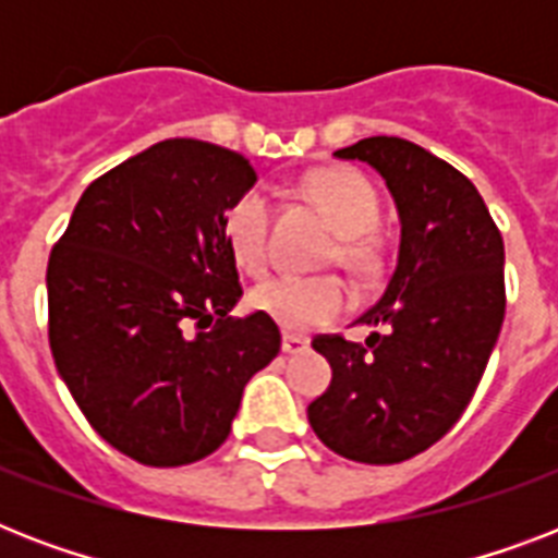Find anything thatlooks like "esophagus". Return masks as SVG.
Listing matches in <instances>:
<instances>
[{"mask_svg":"<svg viewBox=\"0 0 558 558\" xmlns=\"http://www.w3.org/2000/svg\"><path fill=\"white\" fill-rule=\"evenodd\" d=\"M280 348H283V353H287V356H298V353H304V350L310 348V341L301 339V336H292V332H287Z\"/></svg>","mask_w":558,"mask_h":558,"instance_id":"obj_1","label":"esophagus"}]
</instances>
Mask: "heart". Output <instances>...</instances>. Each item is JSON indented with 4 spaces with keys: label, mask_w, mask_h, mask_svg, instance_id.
Returning a JSON list of instances; mask_svg holds the SVG:
<instances>
[{
    "label": "heart",
    "mask_w": 558,
    "mask_h": 558,
    "mask_svg": "<svg viewBox=\"0 0 558 558\" xmlns=\"http://www.w3.org/2000/svg\"><path fill=\"white\" fill-rule=\"evenodd\" d=\"M306 191L322 205L341 234V260L350 269L367 271L376 263V243L371 231L379 219V199L365 179L348 168L318 170L306 182ZM226 243L245 271H263L269 260V199L260 187H248L236 196L222 219ZM350 295L339 278H298L278 275L263 280L252 292L257 313L289 332H306L344 313Z\"/></svg>",
    "instance_id": "obj_1"
}]
</instances>
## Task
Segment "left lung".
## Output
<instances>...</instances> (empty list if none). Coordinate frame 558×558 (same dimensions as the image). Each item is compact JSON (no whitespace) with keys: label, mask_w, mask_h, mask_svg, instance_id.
<instances>
[{"label":"left lung","mask_w":558,"mask_h":558,"mask_svg":"<svg viewBox=\"0 0 558 558\" xmlns=\"http://www.w3.org/2000/svg\"><path fill=\"white\" fill-rule=\"evenodd\" d=\"M371 165L399 214L397 269L359 324L365 344L318 336L330 388L306 416L336 454L371 466L414 458L466 411L504 324V240L477 187L397 135L336 153Z\"/></svg>","instance_id":"obj_1"}]
</instances>
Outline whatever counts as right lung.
Listing matches in <instances>:
<instances>
[{"mask_svg":"<svg viewBox=\"0 0 558 558\" xmlns=\"http://www.w3.org/2000/svg\"><path fill=\"white\" fill-rule=\"evenodd\" d=\"M257 182L245 156L168 138L95 179L48 257L51 356L83 416L144 466L226 442L245 381L280 350L243 298L222 219Z\"/></svg>","mask_w":558,"mask_h":558,"instance_id":"obj_1","label":"right lung"}]
</instances>
